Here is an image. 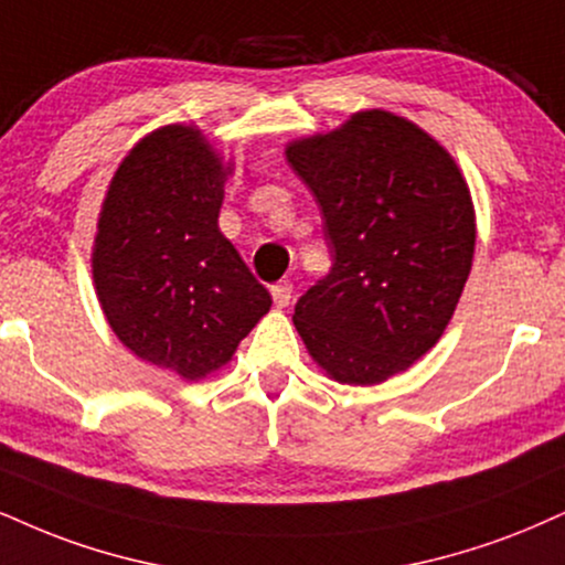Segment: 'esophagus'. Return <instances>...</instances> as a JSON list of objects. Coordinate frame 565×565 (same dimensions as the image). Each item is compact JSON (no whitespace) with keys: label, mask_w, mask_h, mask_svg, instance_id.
I'll use <instances>...</instances> for the list:
<instances>
[{"label":"esophagus","mask_w":565,"mask_h":565,"mask_svg":"<svg viewBox=\"0 0 565 565\" xmlns=\"http://www.w3.org/2000/svg\"><path fill=\"white\" fill-rule=\"evenodd\" d=\"M290 296H294V285H290L288 280L271 285V301H275V306H288L290 303Z\"/></svg>","instance_id":"esophagus-1"}]
</instances>
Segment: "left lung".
I'll return each instance as SVG.
<instances>
[{
    "label": "left lung",
    "mask_w": 565,
    "mask_h": 565,
    "mask_svg": "<svg viewBox=\"0 0 565 565\" xmlns=\"http://www.w3.org/2000/svg\"><path fill=\"white\" fill-rule=\"evenodd\" d=\"M285 157L322 209L332 254L298 298V335L343 385L406 372L440 340L469 280L477 225L461 170L385 109L288 143Z\"/></svg>",
    "instance_id": "obj_1"
}]
</instances>
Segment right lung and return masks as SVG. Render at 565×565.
I'll return each mask as SVG.
<instances>
[{"label": "right lung", "mask_w": 565, "mask_h": 565, "mask_svg": "<svg viewBox=\"0 0 565 565\" xmlns=\"http://www.w3.org/2000/svg\"><path fill=\"white\" fill-rule=\"evenodd\" d=\"M230 164L188 125L138 141L117 167L94 241L96 296L138 359L201 380L233 359L271 298L217 217Z\"/></svg>", "instance_id": "add662e5"}]
</instances>
